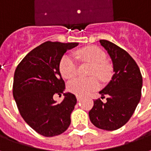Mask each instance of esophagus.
<instances>
[{
    "label": "esophagus",
    "mask_w": 151,
    "mask_h": 151,
    "mask_svg": "<svg viewBox=\"0 0 151 151\" xmlns=\"http://www.w3.org/2000/svg\"><path fill=\"white\" fill-rule=\"evenodd\" d=\"M77 99H78V101H80V100L82 99V97H80V96H77Z\"/></svg>",
    "instance_id": "obj_1"
}]
</instances>
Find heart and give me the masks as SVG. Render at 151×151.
Returning a JSON list of instances; mask_svg holds the SVG:
<instances>
[{"instance_id": "obj_1", "label": "heart", "mask_w": 151, "mask_h": 151, "mask_svg": "<svg viewBox=\"0 0 151 151\" xmlns=\"http://www.w3.org/2000/svg\"><path fill=\"white\" fill-rule=\"evenodd\" d=\"M78 54L82 59L92 64L91 75L98 76L103 81H106L110 78L111 67L104 61L106 54L103 50L96 46H88L78 50ZM59 70L63 78L66 79L72 78L78 73L77 63L71 56L65 55L60 60ZM96 76L73 79L68 83V91L81 97L89 95L99 88L100 83Z\"/></svg>"}]
</instances>
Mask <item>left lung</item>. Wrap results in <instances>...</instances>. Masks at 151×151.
<instances>
[{"mask_svg":"<svg viewBox=\"0 0 151 151\" xmlns=\"http://www.w3.org/2000/svg\"><path fill=\"white\" fill-rule=\"evenodd\" d=\"M108 51L113 63L114 74L111 82L99 91L106 102L94 100L89 111L91 123L101 129L116 130L129 121L142 95V77L139 67L125 50L108 40H99Z\"/></svg>","mask_w":151,"mask_h":151,"instance_id":"1","label":"left lung"}]
</instances>
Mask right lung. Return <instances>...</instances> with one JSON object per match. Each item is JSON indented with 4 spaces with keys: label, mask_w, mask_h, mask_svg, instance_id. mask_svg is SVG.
<instances>
[{
    "label": "right lung",
    "mask_w": 151,
    "mask_h": 151,
    "mask_svg": "<svg viewBox=\"0 0 151 151\" xmlns=\"http://www.w3.org/2000/svg\"><path fill=\"white\" fill-rule=\"evenodd\" d=\"M78 44L47 41L31 50L15 69L13 95L18 111L35 131L44 137L61 134L71 123L75 95L66 93L60 104H56L53 95H61L65 90L60 60L67 50Z\"/></svg>",
    "instance_id": "obj_1"
}]
</instances>
